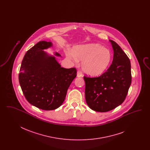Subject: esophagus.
I'll return each instance as SVG.
<instances>
[{"mask_svg":"<svg viewBox=\"0 0 150 150\" xmlns=\"http://www.w3.org/2000/svg\"><path fill=\"white\" fill-rule=\"evenodd\" d=\"M83 76V74L80 71L77 72V76L78 77H81Z\"/></svg>","mask_w":150,"mask_h":150,"instance_id":"obj_1","label":"esophagus"}]
</instances>
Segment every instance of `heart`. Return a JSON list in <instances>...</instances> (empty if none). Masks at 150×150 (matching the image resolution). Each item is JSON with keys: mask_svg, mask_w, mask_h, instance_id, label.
Returning <instances> with one entry per match:
<instances>
[{"mask_svg": "<svg viewBox=\"0 0 150 150\" xmlns=\"http://www.w3.org/2000/svg\"><path fill=\"white\" fill-rule=\"evenodd\" d=\"M67 56L76 64L78 63L79 59L82 60L83 70L91 76H97L103 73L112 58L110 50L98 44L76 46L73 52H67Z\"/></svg>", "mask_w": 150, "mask_h": 150, "instance_id": "b5f03b06", "label": "heart"}]
</instances>
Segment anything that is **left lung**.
Returning a JSON list of instances; mask_svg holds the SVG:
<instances>
[{"mask_svg": "<svg viewBox=\"0 0 150 150\" xmlns=\"http://www.w3.org/2000/svg\"><path fill=\"white\" fill-rule=\"evenodd\" d=\"M114 50L112 64L100 76H84L87 105L98 112H107L124 101L132 82L130 61L114 41L110 40Z\"/></svg>", "mask_w": 150, "mask_h": 150, "instance_id": "left-lung-1", "label": "left lung"}]
</instances>
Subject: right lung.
I'll return each mask as SVG.
<instances>
[{"label": "right lung", "instance_id": "right-lung-1", "mask_svg": "<svg viewBox=\"0 0 150 150\" xmlns=\"http://www.w3.org/2000/svg\"><path fill=\"white\" fill-rule=\"evenodd\" d=\"M52 45L40 41L27 51L22 61L19 83L26 100L44 110H53L64 102L67 89L77 75L75 68L61 67L55 57L43 50ZM57 56H61L56 53Z\"/></svg>", "mask_w": 150, "mask_h": 150}]
</instances>
